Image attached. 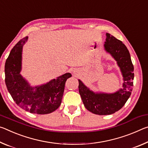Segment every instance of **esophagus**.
Returning a JSON list of instances; mask_svg holds the SVG:
<instances>
[{
	"label": "esophagus",
	"instance_id": "34e87169",
	"mask_svg": "<svg viewBox=\"0 0 148 148\" xmlns=\"http://www.w3.org/2000/svg\"><path fill=\"white\" fill-rule=\"evenodd\" d=\"M77 71L76 69H74V70H73V73L74 74H76L77 73Z\"/></svg>",
	"mask_w": 148,
	"mask_h": 148
}]
</instances>
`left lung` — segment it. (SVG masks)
I'll list each match as a JSON object with an SVG mask.
<instances>
[{"instance_id":"1","label":"left lung","mask_w":148,"mask_h":148,"mask_svg":"<svg viewBox=\"0 0 148 148\" xmlns=\"http://www.w3.org/2000/svg\"><path fill=\"white\" fill-rule=\"evenodd\" d=\"M104 49L117 62L121 72L123 87L114 93L94 92L79 79V92L84 107L92 113L111 115L121 109L131 94L134 80V66L129 51L121 41L106 33Z\"/></svg>"}]
</instances>
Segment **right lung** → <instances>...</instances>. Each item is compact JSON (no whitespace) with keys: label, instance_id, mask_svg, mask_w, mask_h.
<instances>
[{"label":"right lung","instance_id":"obj_1","mask_svg":"<svg viewBox=\"0 0 148 148\" xmlns=\"http://www.w3.org/2000/svg\"><path fill=\"white\" fill-rule=\"evenodd\" d=\"M28 37L14 46L5 63V83L7 89L16 104L31 113L48 114L61 105L65 84L71 74L67 73L42 85L31 86L21 76L23 45Z\"/></svg>","mask_w":148,"mask_h":148}]
</instances>
